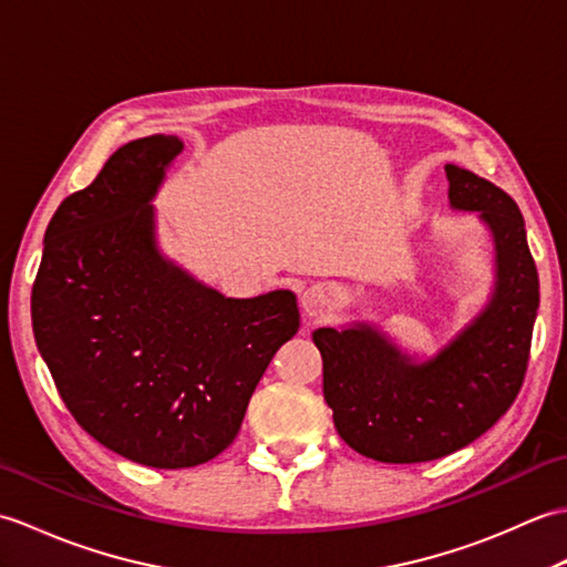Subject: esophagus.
I'll use <instances>...</instances> for the list:
<instances>
[{
	"label": "esophagus",
	"instance_id": "obj_1",
	"mask_svg": "<svg viewBox=\"0 0 567 567\" xmlns=\"http://www.w3.org/2000/svg\"><path fill=\"white\" fill-rule=\"evenodd\" d=\"M330 300H332V293H330V288H324V286H310L308 291L300 296L303 310L312 318L324 316L327 308H330Z\"/></svg>",
	"mask_w": 567,
	"mask_h": 567
}]
</instances>
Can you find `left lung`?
Here are the masks:
<instances>
[{
	"instance_id": "obj_1",
	"label": "left lung",
	"mask_w": 567,
	"mask_h": 567,
	"mask_svg": "<svg viewBox=\"0 0 567 567\" xmlns=\"http://www.w3.org/2000/svg\"><path fill=\"white\" fill-rule=\"evenodd\" d=\"M444 169L451 208L481 213L495 240L497 281L481 316L422 363L363 322L312 332L339 436L381 463L434 461L475 442L512 408L529 363L538 271L522 210L493 182Z\"/></svg>"
}]
</instances>
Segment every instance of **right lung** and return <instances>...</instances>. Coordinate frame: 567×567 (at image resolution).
Wrapping results in <instances>:
<instances>
[{
    "instance_id": "obj_1",
    "label": "right lung",
    "mask_w": 567,
    "mask_h": 567,
    "mask_svg": "<svg viewBox=\"0 0 567 567\" xmlns=\"http://www.w3.org/2000/svg\"><path fill=\"white\" fill-rule=\"evenodd\" d=\"M184 143L118 147L45 230L31 318L72 417L150 468H192L233 444L269 361L300 324L296 296L225 298L159 255L150 200Z\"/></svg>"
}]
</instances>
